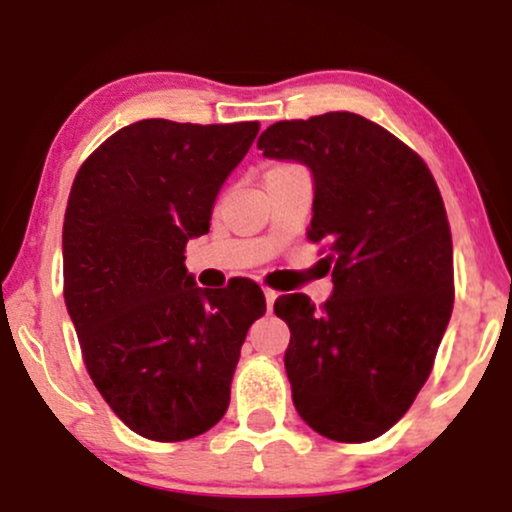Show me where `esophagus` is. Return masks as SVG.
Here are the masks:
<instances>
[{
    "mask_svg": "<svg viewBox=\"0 0 512 512\" xmlns=\"http://www.w3.org/2000/svg\"><path fill=\"white\" fill-rule=\"evenodd\" d=\"M277 291H272V289H265V301H267V311H272L274 308V301H277Z\"/></svg>",
    "mask_w": 512,
    "mask_h": 512,
    "instance_id": "esophagus-1",
    "label": "esophagus"
}]
</instances>
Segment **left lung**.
<instances>
[{"label":"left lung","mask_w":512,"mask_h":512,"mask_svg":"<svg viewBox=\"0 0 512 512\" xmlns=\"http://www.w3.org/2000/svg\"><path fill=\"white\" fill-rule=\"evenodd\" d=\"M257 148L311 170L308 240L330 250L320 260L333 272L323 308L306 294L274 301L291 330L284 367L296 411L330 440H374L423 389L452 316L440 189L408 145L350 111L279 121Z\"/></svg>","instance_id":"left-lung-1"}]
</instances>
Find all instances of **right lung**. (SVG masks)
I'll use <instances>...</instances> for the list:
<instances>
[{"instance_id": "right-lung-1", "label": "right lung", "mask_w": 512, "mask_h": 512, "mask_svg": "<svg viewBox=\"0 0 512 512\" xmlns=\"http://www.w3.org/2000/svg\"><path fill=\"white\" fill-rule=\"evenodd\" d=\"M260 123L143 119L87 157L63 226L65 306L87 372L123 423L155 442L211 430L228 411L247 330L265 316L250 279L201 289L184 247Z\"/></svg>"}]
</instances>
